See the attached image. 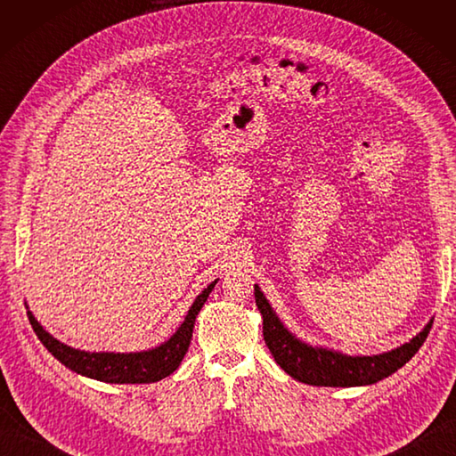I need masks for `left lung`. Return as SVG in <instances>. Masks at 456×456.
Wrapping results in <instances>:
<instances>
[{
  "label": "left lung",
  "instance_id": "obj_1",
  "mask_svg": "<svg viewBox=\"0 0 456 456\" xmlns=\"http://www.w3.org/2000/svg\"><path fill=\"white\" fill-rule=\"evenodd\" d=\"M255 299L260 314H263L265 341L274 361L296 380L312 386H333V388L341 386V388H348V386H364L382 380V378L402 368L419 351V346L425 343L433 325L429 323L410 343L394 348L390 353L374 356H346L299 343L280 323V319L273 312V307H270L258 286H255Z\"/></svg>",
  "mask_w": 456,
  "mask_h": 456
}]
</instances>
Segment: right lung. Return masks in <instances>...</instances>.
Returning <instances> with one entry per match:
<instances>
[{"instance_id":"add662e5","label":"right lung","mask_w":456,"mask_h":456,"mask_svg":"<svg viewBox=\"0 0 456 456\" xmlns=\"http://www.w3.org/2000/svg\"><path fill=\"white\" fill-rule=\"evenodd\" d=\"M216 286V282L209 284L203 292L198 296L196 302L190 307V312L183 319L180 329L174 333L167 343L152 348V351L144 353H129V354H115V353H84L78 348H70L56 341L54 337L48 335L45 329L38 325L33 314L28 312V322H31L33 331L41 338V343L48 348L56 361H61L70 370L84 374L88 378H95L100 382L110 384H149L159 382L162 378L170 376L180 366L183 354H186L193 323H196V315L206 304L209 292Z\"/></svg>"}]
</instances>
